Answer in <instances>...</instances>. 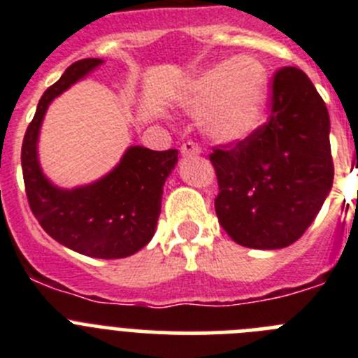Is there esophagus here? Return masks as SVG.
<instances>
[{
    "instance_id": "1",
    "label": "esophagus",
    "mask_w": 358,
    "mask_h": 358,
    "mask_svg": "<svg viewBox=\"0 0 358 358\" xmlns=\"http://www.w3.org/2000/svg\"><path fill=\"white\" fill-rule=\"evenodd\" d=\"M201 154V147L194 141H186V143L181 145V156L182 157H192V156H199Z\"/></svg>"
}]
</instances>
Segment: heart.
Here are the masks:
<instances>
[{
  "label": "heart",
  "mask_w": 358,
  "mask_h": 358,
  "mask_svg": "<svg viewBox=\"0 0 358 358\" xmlns=\"http://www.w3.org/2000/svg\"><path fill=\"white\" fill-rule=\"evenodd\" d=\"M268 71L258 59L238 57L202 69L186 84L179 103L202 116V127L220 143L245 140L260 127L268 102Z\"/></svg>",
  "instance_id": "obj_1"
}]
</instances>
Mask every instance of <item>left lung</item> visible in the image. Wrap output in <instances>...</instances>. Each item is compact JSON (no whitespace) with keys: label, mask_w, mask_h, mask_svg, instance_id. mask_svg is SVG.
Returning <instances> with one entry per match:
<instances>
[{"label":"left lung","mask_w":358,"mask_h":358,"mask_svg":"<svg viewBox=\"0 0 358 358\" xmlns=\"http://www.w3.org/2000/svg\"><path fill=\"white\" fill-rule=\"evenodd\" d=\"M215 211L243 248L283 249L308 229L334 185L330 116L301 69L274 75L271 118L235 147L210 156Z\"/></svg>","instance_id":"1"}]
</instances>
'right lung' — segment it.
I'll use <instances>...</instances> for the list:
<instances>
[{
    "label": "right lung",
    "instance_id": "obj_1",
    "mask_svg": "<svg viewBox=\"0 0 358 358\" xmlns=\"http://www.w3.org/2000/svg\"><path fill=\"white\" fill-rule=\"evenodd\" d=\"M100 64L102 59L75 62L44 91L24 134L21 166L31 213L41 227L71 251L115 260L143 249L156 233L163 186L176 169L177 150L157 152L132 145L115 169L90 185L61 188L50 181L37 152L44 115L59 94Z\"/></svg>",
    "mask_w": 358,
    "mask_h": 358
}]
</instances>
